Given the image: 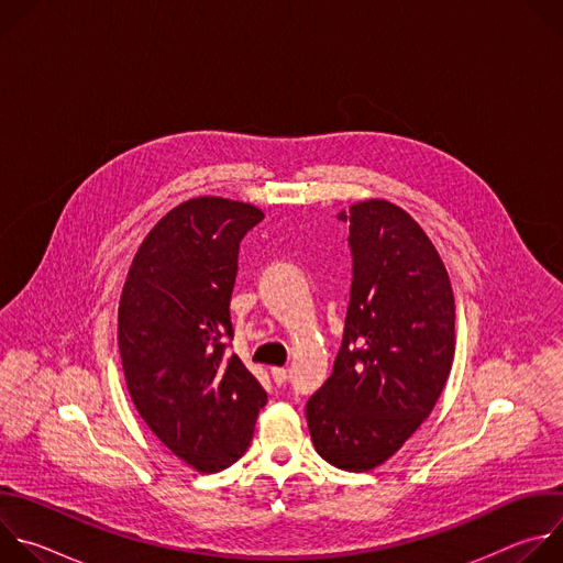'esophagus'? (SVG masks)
<instances>
[{
  "label": "esophagus",
  "instance_id": "1",
  "mask_svg": "<svg viewBox=\"0 0 563 563\" xmlns=\"http://www.w3.org/2000/svg\"><path fill=\"white\" fill-rule=\"evenodd\" d=\"M272 378L276 385H285L289 378V372L285 367H272Z\"/></svg>",
  "mask_w": 563,
  "mask_h": 563
}]
</instances>
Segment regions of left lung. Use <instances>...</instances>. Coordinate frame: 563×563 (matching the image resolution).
Wrapping results in <instances>:
<instances>
[{"label": "left lung", "instance_id": "left-lung-1", "mask_svg": "<svg viewBox=\"0 0 563 563\" xmlns=\"http://www.w3.org/2000/svg\"><path fill=\"white\" fill-rule=\"evenodd\" d=\"M350 222L352 289L332 376L307 400L316 452L367 472L430 417L454 361V296L419 222L387 200L339 213Z\"/></svg>", "mask_w": 563, "mask_h": 563}]
</instances>
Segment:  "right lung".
<instances>
[{"label": "right lung", "instance_id": "right-lung-1", "mask_svg": "<svg viewBox=\"0 0 563 563\" xmlns=\"http://www.w3.org/2000/svg\"><path fill=\"white\" fill-rule=\"evenodd\" d=\"M265 213L202 196L174 207L142 240L118 309L131 400L148 430L198 472L250 448L267 391L235 354L229 300L240 240Z\"/></svg>", "mask_w": 563, "mask_h": 563}]
</instances>
